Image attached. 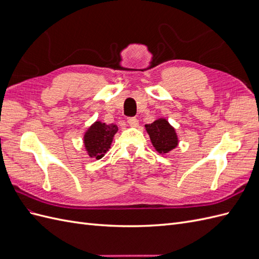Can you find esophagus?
<instances>
[{
    "label": "esophagus",
    "instance_id": "obj_1",
    "mask_svg": "<svg viewBox=\"0 0 259 259\" xmlns=\"http://www.w3.org/2000/svg\"><path fill=\"white\" fill-rule=\"evenodd\" d=\"M127 123L130 124V126H132V127H137L138 124H139L136 117H130V119L127 120Z\"/></svg>",
    "mask_w": 259,
    "mask_h": 259
}]
</instances>
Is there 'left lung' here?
<instances>
[{"label":"left lung","mask_w":259,"mask_h":259,"mask_svg":"<svg viewBox=\"0 0 259 259\" xmlns=\"http://www.w3.org/2000/svg\"><path fill=\"white\" fill-rule=\"evenodd\" d=\"M145 127L152 146L160 154H166L178 146L177 133L165 117H159Z\"/></svg>","instance_id":"left-lung-1"}]
</instances>
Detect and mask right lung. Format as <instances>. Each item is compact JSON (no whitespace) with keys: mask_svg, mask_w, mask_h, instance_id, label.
Masks as SVG:
<instances>
[{"mask_svg":"<svg viewBox=\"0 0 259 259\" xmlns=\"http://www.w3.org/2000/svg\"><path fill=\"white\" fill-rule=\"evenodd\" d=\"M115 124L103 123L101 121L94 122L84 133L83 143L85 150L90 158L99 160L110 149L114 135L117 133Z\"/></svg>","mask_w":259,"mask_h":259,"instance_id":"add662e5","label":"right lung"}]
</instances>
